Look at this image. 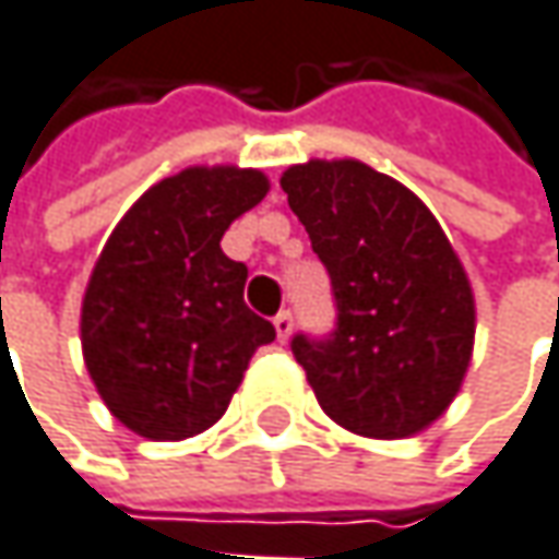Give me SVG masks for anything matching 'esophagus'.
Masks as SVG:
<instances>
[{"label": "esophagus", "mask_w": 559, "mask_h": 559, "mask_svg": "<svg viewBox=\"0 0 559 559\" xmlns=\"http://www.w3.org/2000/svg\"><path fill=\"white\" fill-rule=\"evenodd\" d=\"M275 332H278L281 342L290 338V332H294V313L290 310H281L278 317H275Z\"/></svg>", "instance_id": "34e87169"}]
</instances>
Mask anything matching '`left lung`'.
<instances>
[{"label":"left lung","instance_id":"8db88e82","mask_svg":"<svg viewBox=\"0 0 559 559\" xmlns=\"http://www.w3.org/2000/svg\"><path fill=\"white\" fill-rule=\"evenodd\" d=\"M326 265L338 323L294 335L323 413L365 438L429 429L467 378L477 332L471 278L429 207L358 159H310L281 176Z\"/></svg>","mask_w":559,"mask_h":559}]
</instances>
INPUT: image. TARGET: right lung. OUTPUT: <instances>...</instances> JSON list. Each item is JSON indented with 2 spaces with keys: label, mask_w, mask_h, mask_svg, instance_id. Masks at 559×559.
I'll return each instance as SVG.
<instances>
[{
  "label": "right lung",
  "mask_w": 559,
  "mask_h": 559,
  "mask_svg": "<svg viewBox=\"0 0 559 559\" xmlns=\"http://www.w3.org/2000/svg\"><path fill=\"white\" fill-rule=\"evenodd\" d=\"M269 176L188 166L143 191L111 229L82 297V358L118 423L153 441L211 429L275 326L246 300V265L224 255Z\"/></svg>",
  "instance_id": "obj_1"
}]
</instances>
